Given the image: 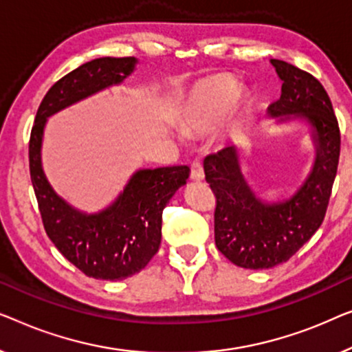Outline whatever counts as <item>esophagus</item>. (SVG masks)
<instances>
[{"label": "esophagus", "instance_id": "esophagus-1", "mask_svg": "<svg viewBox=\"0 0 352 352\" xmlns=\"http://www.w3.org/2000/svg\"><path fill=\"white\" fill-rule=\"evenodd\" d=\"M191 180L192 182H202L204 180V169L199 161H192L191 164Z\"/></svg>", "mask_w": 352, "mask_h": 352}]
</instances>
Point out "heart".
Instances as JSON below:
<instances>
[{"mask_svg": "<svg viewBox=\"0 0 352 352\" xmlns=\"http://www.w3.org/2000/svg\"><path fill=\"white\" fill-rule=\"evenodd\" d=\"M247 92L239 82L228 75H214L197 82L188 94L180 111L183 133L204 132L223 113L232 100H244Z\"/></svg>", "mask_w": 352, "mask_h": 352, "instance_id": "heart-1", "label": "heart"}]
</instances>
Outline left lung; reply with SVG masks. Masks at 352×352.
Segmentation results:
<instances>
[{
    "label": "left lung",
    "instance_id": "8db88e82",
    "mask_svg": "<svg viewBox=\"0 0 352 352\" xmlns=\"http://www.w3.org/2000/svg\"><path fill=\"white\" fill-rule=\"evenodd\" d=\"M270 62L282 87L279 100L268 107V118H274L277 124H308L314 162L294 195L266 201L242 174L239 148L228 146L204 160L206 180L217 197V249L245 270H268L284 263L319 230L340 160L338 121L322 84L284 60Z\"/></svg>",
    "mask_w": 352,
    "mask_h": 352
}]
</instances>
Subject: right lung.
Segmentation results:
<instances>
[{
	"label": "right lung",
	"instance_id": "obj_1",
	"mask_svg": "<svg viewBox=\"0 0 352 352\" xmlns=\"http://www.w3.org/2000/svg\"><path fill=\"white\" fill-rule=\"evenodd\" d=\"M137 63L135 57H102L58 79L44 96L30 135V177L44 230L58 252L94 279L122 280L145 268L160 249L162 210L186 185L190 167L138 169L110 206L84 212L58 196L44 174V129L56 113L120 86Z\"/></svg>",
	"mask_w": 352,
	"mask_h": 352
}]
</instances>
